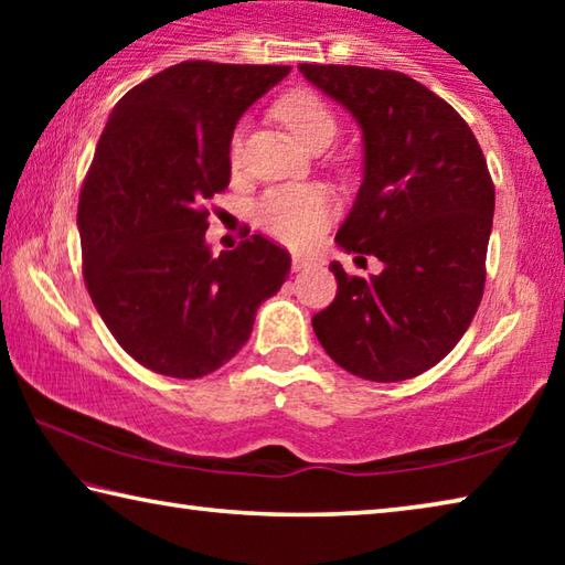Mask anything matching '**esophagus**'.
<instances>
[{"mask_svg": "<svg viewBox=\"0 0 565 565\" xmlns=\"http://www.w3.org/2000/svg\"><path fill=\"white\" fill-rule=\"evenodd\" d=\"M311 266H313V259H309V256H303V254H294V256H291V269H294V271L311 269Z\"/></svg>", "mask_w": 565, "mask_h": 565, "instance_id": "34e87169", "label": "esophagus"}]
</instances>
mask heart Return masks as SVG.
<instances>
[{
  "label": "heart",
  "mask_w": 565,
  "mask_h": 565,
  "mask_svg": "<svg viewBox=\"0 0 565 565\" xmlns=\"http://www.w3.org/2000/svg\"><path fill=\"white\" fill-rule=\"evenodd\" d=\"M276 117L294 131L306 149L317 151L329 147L337 137V117L327 102L313 92H289L276 104ZM228 159L236 167L242 159V131H234L228 145ZM333 199L317 184L274 186L254 204V222L276 242L303 246L329 224Z\"/></svg>",
  "instance_id": "obj_1"
}]
</instances>
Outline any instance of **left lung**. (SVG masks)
Wrapping results in <instances>:
<instances>
[{"label": "left lung", "instance_id": "left-lung-1", "mask_svg": "<svg viewBox=\"0 0 565 565\" xmlns=\"http://www.w3.org/2000/svg\"><path fill=\"white\" fill-rule=\"evenodd\" d=\"M299 72L363 131V181L337 244L376 256V276L339 262L337 299L311 319L323 351L349 374L391 384L436 366L481 303L495 189L473 131L411 76L349 64Z\"/></svg>", "mask_w": 565, "mask_h": 565}]
</instances>
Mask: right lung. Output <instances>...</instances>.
Here are the masks:
<instances>
[{
	"instance_id": "add662e5",
	"label": "right lung",
	"mask_w": 565,
	"mask_h": 565,
	"mask_svg": "<svg viewBox=\"0 0 565 565\" xmlns=\"http://www.w3.org/2000/svg\"><path fill=\"white\" fill-rule=\"evenodd\" d=\"M289 72L181 62L124 94L102 131L76 212L84 284L119 347L161 376L224 366L289 276V252L262 234L218 256L204 242L236 121Z\"/></svg>"
}]
</instances>
